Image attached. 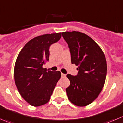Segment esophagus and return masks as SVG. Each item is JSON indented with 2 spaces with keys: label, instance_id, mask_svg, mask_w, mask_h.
<instances>
[{
  "label": "esophagus",
  "instance_id": "obj_1",
  "mask_svg": "<svg viewBox=\"0 0 123 123\" xmlns=\"http://www.w3.org/2000/svg\"><path fill=\"white\" fill-rule=\"evenodd\" d=\"M62 77H66V74H63V73H62Z\"/></svg>",
  "mask_w": 123,
  "mask_h": 123
}]
</instances>
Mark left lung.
<instances>
[{
	"label": "left lung",
	"instance_id": "1",
	"mask_svg": "<svg viewBox=\"0 0 123 123\" xmlns=\"http://www.w3.org/2000/svg\"><path fill=\"white\" fill-rule=\"evenodd\" d=\"M62 35L69 46L71 63L78 66L75 76L68 74L70 85L66 90L68 99L74 105L86 106L98 98L107 75L105 55L96 43L85 33L66 31Z\"/></svg>",
	"mask_w": 123,
	"mask_h": 123
}]
</instances>
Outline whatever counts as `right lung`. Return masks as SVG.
<instances>
[{"label":"right lung","instance_id":"right-lung-1","mask_svg":"<svg viewBox=\"0 0 123 123\" xmlns=\"http://www.w3.org/2000/svg\"><path fill=\"white\" fill-rule=\"evenodd\" d=\"M62 37V33L45 34L30 40L17 57L14 77L18 91L25 101L35 107L49 101L60 71H47L43 65L49 60V48Z\"/></svg>","mask_w":123,"mask_h":123}]
</instances>
